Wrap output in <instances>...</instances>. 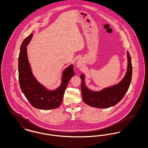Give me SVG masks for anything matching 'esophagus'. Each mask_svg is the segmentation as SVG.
I'll return each instance as SVG.
<instances>
[{"mask_svg": "<svg viewBox=\"0 0 148 148\" xmlns=\"http://www.w3.org/2000/svg\"><path fill=\"white\" fill-rule=\"evenodd\" d=\"M83 63V62L82 59L79 58V59H77V60L76 62V66H77V68H79L80 67H81L82 66Z\"/></svg>", "mask_w": 148, "mask_h": 148, "instance_id": "esophagus-1", "label": "esophagus"}]
</instances>
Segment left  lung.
Wrapping results in <instances>:
<instances>
[{
	"mask_svg": "<svg viewBox=\"0 0 148 148\" xmlns=\"http://www.w3.org/2000/svg\"><path fill=\"white\" fill-rule=\"evenodd\" d=\"M127 65L126 73L118 83L103 88L100 90L89 89L85 84V75L82 73L81 91L85 103L98 108H108L115 106L123 98L131 83L132 77V59L127 51Z\"/></svg>",
	"mask_w": 148,
	"mask_h": 148,
	"instance_id": "1",
	"label": "left lung"
}]
</instances>
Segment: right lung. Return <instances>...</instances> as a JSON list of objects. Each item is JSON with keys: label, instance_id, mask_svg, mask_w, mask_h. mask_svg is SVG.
<instances>
[{"label": "right lung", "instance_id": "add662e5", "mask_svg": "<svg viewBox=\"0 0 148 148\" xmlns=\"http://www.w3.org/2000/svg\"><path fill=\"white\" fill-rule=\"evenodd\" d=\"M33 34L22 42L18 58L19 85L23 93L30 104L36 109L50 110L57 108L62 103L64 93L70 79L74 75L71 64L62 72L61 83L56 89H50L41 84L34 76L28 60L27 46Z\"/></svg>", "mask_w": 148, "mask_h": 148}]
</instances>
